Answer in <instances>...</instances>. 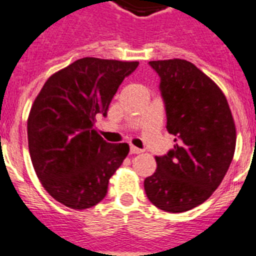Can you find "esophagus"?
<instances>
[{"mask_svg":"<svg viewBox=\"0 0 256 256\" xmlns=\"http://www.w3.org/2000/svg\"><path fill=\"white\" fill-rule=\"evenodd\" d=\"M130 152L134 154H142L143 151H142V150H139V148L134 147V146H132V147H130Z\"/></svg>","mask_w":256,"mask_h":256,"instance_id":"obj_1","label":"esophagus"}]
</instances>
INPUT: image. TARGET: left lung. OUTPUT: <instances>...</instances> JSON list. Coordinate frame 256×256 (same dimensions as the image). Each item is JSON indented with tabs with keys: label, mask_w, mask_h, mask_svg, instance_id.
Wrapping results in <instances>:
<instances>
[{
	"label": "left lung",
	"mask_w": 256,
	"mask_h": 256,
	"mask_svg": "<svg viewBox=\"0 0 256 256\" xmlns=\"http://www.w3.org/2000/svg\"><path fill=\"white\" fill-rule=\"evenodd\" d=\"M158 74L166 130L174 148L156 156L158 169L144 180L152 204L180 214L214 194L236 151V124L226 98L210 76L186 60L150 61Z\"/></svg>",
	"instance_id": "obj_1"
}]
</instances>
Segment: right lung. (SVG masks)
<instances>
[{
	"mask_svg": "<svg viewBox=\"0 0 256 256\" xmlns=\"http://www.w3.org/2000/svg\"><path fill=\"white\" fill-rule=\"evenodd\" d=\"M138 65L84 57L50 75L36 96L27 120L30 156L42 188L61 204L86 210L106 195L130 148L106 143L94 124Z\"/></svg>",
	"mask_w": 256,
	"mask_h": 256,
	"instance_id": "1",
	"label": "right lung"
}]
</instances>
